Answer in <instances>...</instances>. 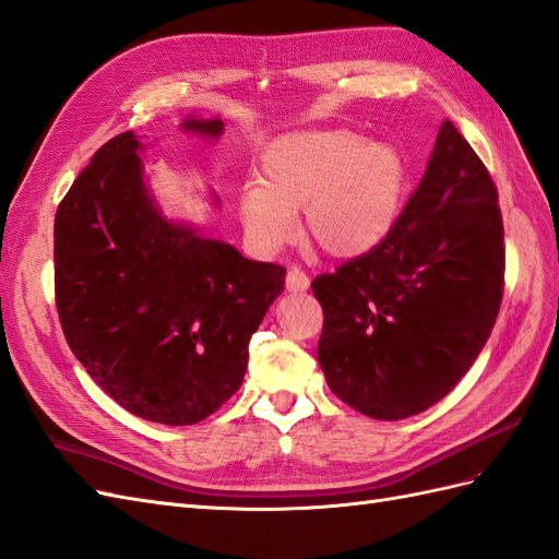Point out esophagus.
Masks as SVG:
<instances>
[{
  "label": "esophagus",
  "instance_id": "34e87169",
  "mask_svg": "<svg viewBox=\"0 0 559 559\" xmlns=\"http://www.w3.org/2000/svg\"><path fill=\"white\" fill-rule=\"evenodd\" d=\"M285 288H288L290 293H305L309 288V276L305 274L302 269L293 266L288 271V276H285Z\"/></svg>",
  "mask_w": 559,
  "mask_h": 559
}]
</instances>
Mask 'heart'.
I'll return each mask as SVG.
<instances>
[{
    "instance_id": "b5f03b06",
    "label": "heart",
    "mask_w": 559,
    "mask_h": 559,
    "mask_svg": "<svg viewBox=\"0 0 559 559\" xmlns=\"http://www.w3.org/2000/svg\"><path fill=\"white\" fill-rule=\"evenodd\" d=\"M406 191V160L388 141L352 130H309L276 139L262 157V183L238 198L242 226L262 250L297 231L325 254L354 260L392 231Z\"/></svg>"
}]
</instances>
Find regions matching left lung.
Segmentation results:
<instances>
[{
  "mask_svg": "<svg viewBox=\"0 0 559 559\" xmlns=\"http://www.w3.org/2000/svg\"><path fill=\"white\" fill-rule=\"evenodd\" d=\"M498 191L451 120L425 175L378 246L313 278L328 388L376 420H404L447 396L475 364L503 299Z\"/></svg>",
  "mask_w": 559,
  "mask_h": 559,
  "instance_id": "obj_1",
  "label": "left lung"
}]
</instances>
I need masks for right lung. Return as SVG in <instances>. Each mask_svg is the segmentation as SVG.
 I'll list each match as a JSON object with an SVG mask.
<instances>
[{"mask_svg":"<svg viewBox=\"0 0 559 559\" xmlns=\"http://www.w3.org/2000/svg\"><path fill=\"white\" fill-rule=\"evenodd\" d=\"M181 130L219 139L224 122ZM141 148L134 132L104 143L56 210V309L78 361L122 408L193 425L238 392L285 269L167 219Z\"/></svg>","mask_w":559,"mask_h":559,"instance_id":"1","label":"right lung"}]
</instances>
